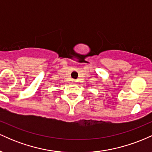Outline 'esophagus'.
<instances>
[{
  "instance_id": "esophagus-1",
  "label": "esophagus",
  "mask_w": 152,
  "mask_h": 152,
  "mask_svg": "<svg viewBox=\"0 0 152 152\" xmlns=\"http://www.w3.org/2000/svg\"><path fill=\"white\" fill-rule=\"evenodd\" d=\"M73 81V82H74V83H76V80H73V81Z\"/></svg>"
}]
</instances>
